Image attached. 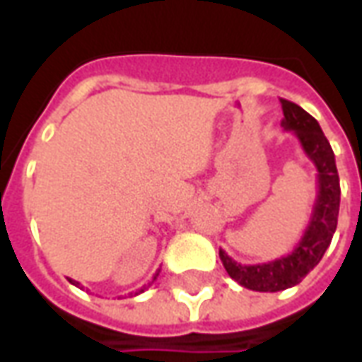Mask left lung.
Wrapping results in <instances>:
<instances>
[{
    "label": "left lung",
    "instance_id": "1",
    "mask_svg": "<svg viewBox=\"0 0 362 362\" xmlns=\"http://www.w3.org/2000/svg\"><path fill=\"white\" fill-rule=\"evenodd\" d=\"M284 119L281 125L286 131H293L299 139L300 148L305 150L308 160L316 168V192L315 206L310 214L305 233L297 243V247L286 255L264 264H239L228 257L226 250L220 249V258L229 278H233L239 286L252 291L276 293L297 286L324 257V252L332 243V237L337 228L339 214V175H337L336 158L329 146L328 139L322 133L318 121L307 113L300 105L289 100H281Z\"/></svg>",
    "mask_w": 362,
    "mask_h": 362
}]
</instances>
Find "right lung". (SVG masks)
I'll use <instances>...</instances> for the list:
<instances>
[{"label": "right lung", "instance_id": "right-lung-1", "mask_svg": "<svg viewBox=\"0 0 362 362\" xmlns=\"http://www.w3.org/2000/svg\"><path fill=\"white\" fill-rule=\"evenodd\" d=\"M158 274H160V270L156 272V274H154V278H152V281H154V279H156V278H158ZM69 281H71V284H73V286H76V287H81V284H78V281H75V279H69ZM144 289H146V287H142L141 291H136V293H134V295H139V293H142V291H144Z\"/></svg>", "mask_w": 362, "mask_h": 362}]
</instances>
